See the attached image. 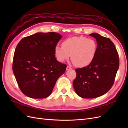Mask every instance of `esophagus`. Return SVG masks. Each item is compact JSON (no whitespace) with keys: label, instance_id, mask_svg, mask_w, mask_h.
I'll return each mask as SVG.
<instances>
[{"label":"esophagus","instance_id":"esophagus-1","mask_svg":"<svg viewBox=\"0 0 128 128\" xmlns=\"http://www.w3.org/2000/svg\"><path fill=\"white\" fill-rule=\"evenodd\" d=\"M70 69H72V68L70 66H68L66 68V70H70Z\"/></svg>","mask_w":128,"mask_h":128}]
</instances>
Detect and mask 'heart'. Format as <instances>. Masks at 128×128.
<instances>
[{"instance_id":"obj_1","label":"heart","mask_w":128,"mask_h":128,"mask_svg":"<svg viewBox=\"0 0 128 128\" xmlns=\"http://www.w3.org/2000/svg\"><path fill=\"white\" fill-rule=\"evenodd\" d=\"M96 51L97 45L94 40L80 36L66 40L62 43V46H56L54 53L60 62L68 60L72 56L71 60L74 65L83 68L92 62Z\"/></svg>"}]
</instances>
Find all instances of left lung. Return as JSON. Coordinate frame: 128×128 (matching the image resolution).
Segmentation results:
<instances>
[{
	"instance_id": "left-lung-1",
	"label": "left lung",
	"mask_w": 128,
	"mask_h": 128,
	"mask_svg": "<svg viewBox=\"0 0 128 128\" xmlns=\"http://www.w3.org/2000/svg\"><path fill=\"white\" fill-rule=\"evenodd\" d=\"M97 43V51L88 66L76 69L72 84L77 95L94 98L105 94L113 86L119 67V57L114 43L108 38L92 33Z\"/></svg>"
}]
</instances>
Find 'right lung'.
<instances>
[{
    "instance_id": "add662e5",
    "label": "right lung",
    "mask_w": 128,
    "mask_h": 128,
    "mask_svg": "<svg viewBox=\"0 0 128 128\" xmlns=\"http://www.w3.org/2000/svg\"><path fill=\"white\" fill-rule=\"evenodd\" d=\"M62 38L54 32H38L26 37L15 48L13 71L23 94L34 99L47 98L66 64L58 61L54 48Z\"/></svg>"
}]
</instances>
